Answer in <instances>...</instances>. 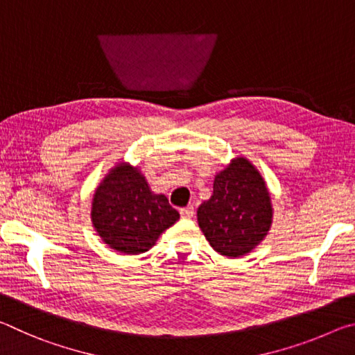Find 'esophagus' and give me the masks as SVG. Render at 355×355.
<instances>
[{"label":"esophagus","mask_w":355,"mask_h":355,"mask_svg":"<svg viewBox=\"0 0 355 355\" xmlns=\"http://www.w3.org/2000/svg\"><path fill=\"white\" fill-rule=\"evenodd\" d=\"M180 214H182V218L191 219L192 216H194V208H192V207H186V208H182V209H180Z\"/></svg>","instance_id":"obj_1"}]
</instances>
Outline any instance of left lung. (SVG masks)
<instances>
[{"label": "left lung", "mask_w": 355, "mask_h": 355, "mask_svg": "<svg viewBox=\"0 0 355 355\" xmlns=\"http://www.w3.org/2000/svg\"><path fill=\"white\" fill-rule=\"evenodd\" d=\"M197 220L211 248L225 257L249 254L268 235L271 197L250 161L236 158L214 178L213 196L197 209Z\"/></svg>", "instance_id": "left-lung-1"}]
</instances>
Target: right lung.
I'll list each match as a JSON object with an SVG mask.
<instances>
[{"label": "right lung", "mask_w": 355, "mask_h": 355, "mask_svg": "<svg viewBox=\"0 0 355 355\" xmlns=\"http://www.w3.org/2000/svg\"><path fill=\"white\" fill-rule=\"evenodd\" d=\"M98 236L111 249L137 255L153 248L180 214L163 194H153L137 167L120 163L95 191L91 211Z\"/></svg>", "instance_id": "right-lung-1"}]
</instances>
